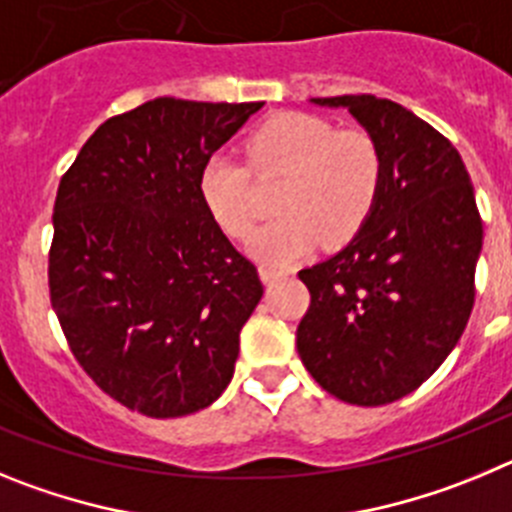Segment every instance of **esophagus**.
I'll return each mask as SVG.
<instances>
[{"label":"esophagus","instance_id":"obj_1","mask_svg":"<svg viewBox=\"0 0 512 512\" xmlns=\"http://www.w3.org/2000/svg\"><path fill=\"white\" fill-rule=\"evenodd\" d=\"M259 274H261V282L264 284H271V282H277V279H282L284 274H287V271L284 269H274V266H261L259 269Z\"/></svg>","mask_w":512,"mask_h":512}]
</instances>
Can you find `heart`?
Masks as SVG:
<instances>
[{
	"label": "heart",
	"instance_id": "obj_1",
	"mask_svg": "<svg viewBox=\"0 0 512 512\" xmlns=\"http://www.w3.org/2000/svg\"><path fill=\"white\" fill-rule=\"evenodd\" d=\"M248 164L215 153L202 164L200 197L207 212L233 238H248L259 217L256 179L279 182L282 215L253 235L251 253L284 266L312 246L351 241L366 225L382 192L384 161L364 130H338L325 117L282 112L264 120L246 140Z\"/></svg>",
	"mask_w": 512,
	"mask_h": 512
}]
</instances>
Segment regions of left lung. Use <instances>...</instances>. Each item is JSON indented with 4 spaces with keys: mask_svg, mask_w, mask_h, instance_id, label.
Returning <instances> with one entry per match:
<instances>
[{
    "mask_svg": "<svg viewBox=\"0 0 512 512\" xmlns=\"http://www.w3.org/2000/svg\"><path fill=\"white\" fill-rule=\"evenodd\" d=\"M310 102L346 107L377 140L384 176L351 243L300 271L310 307L297 351L325 392L377 408L418 390L459 343L474 305L482 220L459 151L402 104L374 94Z\"/></svg>",
    "mask_w": 512,
    "mask_h": 512,
    "instance_id": "left-lung-1",
    "label": "left lung"
}]
</instances>
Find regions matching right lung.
<instances>
[{"mask_svg": "<svg viewBox=\"0 0 512 512\" xmlns=\"http://www.w3.org/2000/svg\"><path fill=\"white\" fill-rule=\"evenodd\" d=\"M261 107L151 99L102 122L58 184L51 305L99 390L148 418L223 395L264 295L200 197L202 164Z\"/></svg>", "mask_w": 512, "mask_h": 512, "instance_id": "1", "label": "right lung"}]
</instances>
